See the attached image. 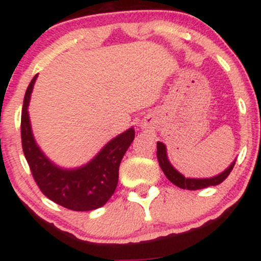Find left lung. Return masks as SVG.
Returning <instances> with one entry per match:
<instances>
[{
	"instance_id": "obj_1",
	"label": "left lung",
	"mask_w": 261,
	"mask_h": 261,
	"mask_svg": "<svg viewBox=\"0 0 261 261\" xmlns=\"http://www.w3.org/2000/svg\"><path fill=\"white\" fill-rule=\"evenodd\" d=\"M157 160L160 163V167L163 170V173L166 174L167 178L169 179L173 184L181 189H188V190H199V189H203L211 187V185H218L221 184L227 176L229 175V173L232 172L233 167L236 164V160L230 163V166L227 169H224L222 173H220L218 175L212 176V178H185L181 173H179L174 167L170 164L168 160V155H167V147L164 143H162L158 141L157 142Z\"/></svg>"
}]
</instances>
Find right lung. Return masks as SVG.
I'll return each instance as SVG.
<instances>
[{"mask_svg":"<svg viewBox=\"0 0 261 261\" xmlns=\"http://www.w3.org/2000/svg\"><path fill=\"white\" fill-rule=\"evenodd\" d=\"M37 77L35 74L27 88L20 121L23 152L34 180L45 196L66 208L73 211L99 208L115 191L121 160L135 139L134 127L110 140L85 166L61 168L44 154L32 131L28 107Z\"/></svg>","mask_w":261,"mask_h":261,"instance_id":"obj_1","label":"right lung"}]
</instances>
